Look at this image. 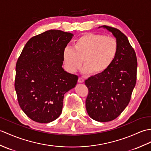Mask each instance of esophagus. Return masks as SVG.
Listing matches in <instances>:
<instances>
[{"label":"esophagus","instance_id":"1","mask_svg":"<svg viewBox=\"0 0 151 151\" xmlns=\"http://www.w3.org/2000/svg\"><path fill=\"white\" fill-rule=\"evenodd\" d=\"M78 82L79 83H83L84 82V80H83V78H82V77H79L78 80Z\"/></svg>","mask_w":151,"mask_h":151}]
</instances>
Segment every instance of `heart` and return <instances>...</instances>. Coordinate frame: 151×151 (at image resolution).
Segmentation results:
<instances>
[{"mask_svg":"<svg viewBox=\"0 0 151 151\" xmlns=\"http://www.w3.org/2000/svg\"><path fill=\"white\" fill-rule=\"evenodd\" d=\"M119 50L117 40L97 33H86L75 41L73 47H67L63 51L64 64L69 72L76 71L83 59L85 65L82 72H93L99 75L111 67L116 58Z\"/></svg>","mask_w":151,"mask_h":151,"instance_id":"b5f03b06","label":"heart"}]
</instances>
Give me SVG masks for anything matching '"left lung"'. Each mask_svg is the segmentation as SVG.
<instances>
[{
  "instance_id": "8db88e82",
  "label": "left lung",
  "mask_w": 151,
  "mask_h": 151,
  "mask_svg": "<svg viewBox=\"0 0 151 151\" xmlns=\"http://www.w3.org/2000/svg\"><path fill=\"white\" fill-rule=\"evenodd\" d=\"M100 27L112 33L118 41L119 50L109 68L85 81L89 90L86 107L93 120L106 122L116 118L130 101L136 82L137 58L134 49L123 33L109 26Z\"/></svg>"
}]
</instances>
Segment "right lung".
<instances>
[{"label":"right lung","mask_w":151,"mask_h":151,"mask_svg":"<svg viewBox=\"0 0 151 151\" xmlns=\"http://www.w3.org/2000/svg\"><path fill=\"white\" fill-rule=\"evenodd\" d=\"M73 34L51 29L28 40L16 64L15 88L28 117L50 123L61 114L64 94L78 77L64 71L62 54Z\"/></svg>","instance_id":"add662e5"}]
</instances>
